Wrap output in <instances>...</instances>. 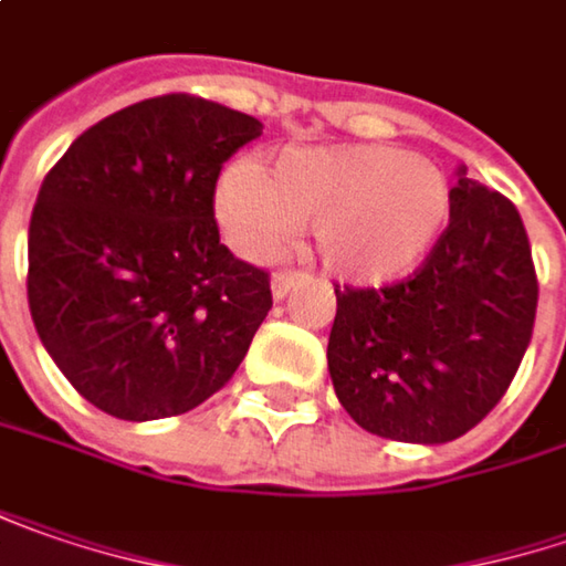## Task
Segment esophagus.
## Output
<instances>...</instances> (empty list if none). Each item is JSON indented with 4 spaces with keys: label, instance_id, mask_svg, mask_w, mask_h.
<instances>
[{
    "label": "esophagus",
    "instance_id": "obj_1",
    "mask_svg": "<svg viewBox=\"0 0 566 566\" xmlns=\"http://www.w3.org/2000/svg\"><path fill=\"white\" fill-rule=\"evenodd\" d=\"M305 273L302 270H276L273 273V280H270V286H273V296L276 298H283L293 286H296V280H302Z\"/></svg>",
    "mask_w": 566,
    "mask_h": 566
}]
</instances>
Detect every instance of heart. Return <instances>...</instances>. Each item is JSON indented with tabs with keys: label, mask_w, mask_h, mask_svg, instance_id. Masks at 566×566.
<instances>
[{
	"label": "heart",
	"mask_w": 566,
	"mask_h": 566,
	"mask_svg": "<svg viewBox=\"0 0 566 566\" xmlns=\"http://www.w3.org/2000/svg\"><path fill=\"white\" fill-rule=\"evenodd\" d=\"M449 207L446 175L398 146L290 149L270 171L239 161L216 190V212L244 254L270 258L296 229H312L325 268L350 283L410 273Z\"/></svg>",
	"instance_id": "1"
}]
</instances>
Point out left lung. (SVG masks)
I'll list each match as a JSON object with an SVG mask.
<instances>
[{
    "label": "left lung",
    "mask_w": 566,
    "mask_h": 566,
    "mask_svg": "<svg viewBox=\"0 0 566 566\" xmlns=\"http://www.w3.org/2000/svg\"><path fill=\"white\" fill-rule=\"evenodd\" d=\"M334 293L327 369L344 410L376 437L449 442L506 395L532 340L538 276L513 200L462 171L420 268Z\"/></svg>",
    "instance_id": "1"
}]
</instances>
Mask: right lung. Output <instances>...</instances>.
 I'll list each match as a JSON object with an SVG mask.
<instances>
[{"label": "right lung", "instance_id": "right-lung-1", "mask_svg": "<svg viewBox=\"0 0 566 566\" xmlns=\"http://www.w3.org/2000/svg\"><path fill=\"white\" fill-rule=\"evenodd\" d=\"M241 111L158 95L88 127L43 178L28 305L46 354L95 408L161 420L235 376L268 318L270 273L216 222V181L261 136Z\"/></svg>", "mask_w": 566, "mask_h": 566}]
</instances>
